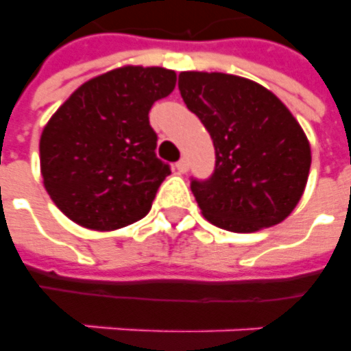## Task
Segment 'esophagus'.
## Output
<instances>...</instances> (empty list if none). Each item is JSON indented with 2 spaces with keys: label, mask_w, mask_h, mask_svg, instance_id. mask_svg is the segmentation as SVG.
<instances>
[{
  "label": "esophagus",
  "mask_w": 351,
  "mask_h": 351,
  "mask_svg": "<svg viewBox=\"0 0 351 351\" xmlns=\"http://www.w3.org/2000/svg\"><path fill=\"white\" fill-rule=\"evenodd\" d=\"M176 170L180 171V173H187V170H189L187 160H185V158H181L180 162H176Z\"/></svg>",
  "instance_id": "esophagus-1"
}]
</instances>
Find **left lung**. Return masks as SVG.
I'll use <instances>...</instances> for the list:
<instances>
[{
    "mask_svg": "<svg viewBox=\"0 0 351 351\" xmlns=\"http://www.w3.org/2000/svg\"><path fill=\"white\" fill-rule=\"evenodd\" d=\"M180 92L210 132L215 170L193 181L202 215L230 232H257L289 217L306 189V134L274 92L219 71H181Z\"/></svg>",
    "mask_w": 351,
    "mask_h": 351,
    "instance_id": "1",
    "label": "left lung"
}]
</instances>
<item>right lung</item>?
<instances>
[{
    "label": "right lung",
    "instance_id": "obj_1",
    "mask_svg": "<svg viewBox=\"0 0 351 351\" xmlns=\"http://www.w3.org/2000/svg\"><path fill=\"white\" fill-rule=\"evenodd\" d=\"M173 69L123 66L83 83L41 132L47 193L69 219L109 232L145 217L170 166L155 155L149 109L176 88Z\"/></svg>",
    "mask_w": 351,
    "mask_h": 351
}]
</instances>
